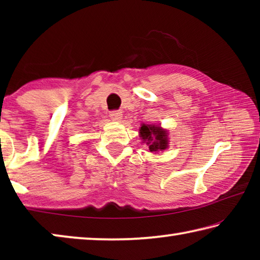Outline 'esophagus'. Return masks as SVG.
Masks as SVG:
<instances>
[{"label":"esophagus","instance_id":"obj_1","mask_svg":"<svg viewBox=\"0 0 260 260\" xmlns=\"http://www.w3.org/2000/svg\"><path fill=\"white\" fill-rule=\"evenodd\" d=\"M110 118L114 121H120L122 119V112L119 110H114V111L110 112Z\"/></svg>","mask_w":260,"mask_h":260}]
</instances>
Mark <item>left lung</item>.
<instances>
[{
  "label": "left lung",
  "instance_id": "8db88e82",
  "mask_svg": "<svg viewBox=\"0 0 260 260\" xmlns=\"http://www.w3.org/2000/svg\"><path fill=\"white\" fill-rule=\"evenodd\" d=\"M140 135L143 141H147L150 151L164 150L167 148V133L159 126L142 125L140 128Z\"/></svg>",
  "mask_w": 260,
  "mask_h": 260
}]
</instances>
